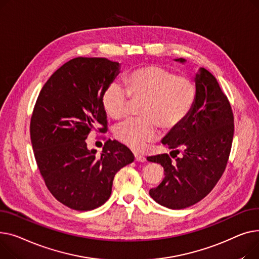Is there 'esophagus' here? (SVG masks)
Masks as SVG:
<instances>
[{"instance_id": "esophagus-1", "label": "esophagus", "mask_w": 259, "mask_h": 259, "mask_svg": "<svg viewBox=\"0 0 259 259\" xmlns=\"http://www.w3.org/2000/svg\"><path fill=\"white\" fill-rule=\"evenodd\" d=\"M134 157H135V161H137V162H145L146 161V159L139 154H135Z\"/></svg>"}]
</instances>
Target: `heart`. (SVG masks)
Here are the masks:
<instances>
[{
	"label": "heart",
	"mask_w": 259,
	"mask_h": 259,
	"mask_svg": "<svg viewBox=\"0 0 259 259\" xmlns=\"http://www.w3.org/2000/svg\"><path fill=\"white\" fill-rule=\"evenodd\" d=\"M125 87L112 82L104 90L101 102L103 110L113 119L126 115L130 96L133 101H142L140 119L119 123L114 135L128 147L139 150L154 141L158 126L163 131L174 130L189 116L196 101L195 82L187 76H176L157 65L141 67L127 74Z\"/></svg>",
	"instance_id": "obj_1"
}]
</instances>
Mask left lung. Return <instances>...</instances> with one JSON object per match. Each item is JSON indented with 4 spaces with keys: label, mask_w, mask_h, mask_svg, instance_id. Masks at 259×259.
Instances as JSON below:
<instances>
[{
    "label": "left lung",
    "mask_w": 259,
    "mask_h": 259,
    "mask_svg": "<svg viewBox=\"0 0 259 259\" xmlns=\"http://www.w3.org/2000/svg\"><path fill=\"white\" fill-rule=\"evenodd\" d=\"M184 64V58L175 59ZM194 81L196 101L189 116L167 134L162 144L183 151L172 162L167 154L148 157L149 162L162 165L164 179L149 194L169 209H184L203 200L223 176L229 159L234 118L231 105L217 78L200 68Z\"/></svg>",
    "instance_id": "obj_1"
}]
</instances>
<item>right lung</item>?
I'll list each match as a JSON object with an SVG mask.
<instances>
[{
	"label": "right lung",
	"mask_w": 259,
	"mask_h": 259,
	"mask_svg": "<svg viewBox=\"0 0 259 259\" xmlns=\"http://www.w3.org/2000/svg\"><path fill=\"white\" fill-rule=\"evenodd\" d=\"M120 64L101 57H76L56 70L42 87L30 122V138L45 184L55 199L78 210L103 205L118 170L134 161L118 141L105 142L100 156L88 149L91 131L106 128L101 98Z\"/></svg>",
	"instance_id": "right-lung-1"
}]
</instances>
